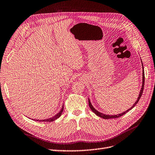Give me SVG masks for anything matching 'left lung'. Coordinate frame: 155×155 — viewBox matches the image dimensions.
<instances>
[{"label": "left lung", "instance_id": "left-lung-1", "mask_svg": "<svg viewBox=\"0 0 155 155\" xmlns=\"http://www.w3.org/2000/svg\"><path fill=\"white\" fill-rule=\"evenodd\" d=\"M142 70H143V71H142V88H141V90H140V91L139 95H138V98H137V101H136V102L134 103V104H133L130 109H128V110H126V111H124V112H122V113H121V114H117V115H106V114H103V113H101V112H99V111H97V110H96L94 108V106H92V104L91 102H90V99H88L89 107H90V109H91V110L94 112V113L95 114H96V115H97V116H99V117H101V118H103V119H115V118H118V117H121V116H122V115H124L125 114H126V113H127V111H130V110H131V109H133V108L135 107V106L137 104V103L138 102V101L140 100V97H141V96H142V93H143V87H144L145 76H144V70H143V64H142Z\"/></svg>", "mask_w": 155, "mask_h": 155}]
</instances>
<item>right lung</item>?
Instances as JSON below:
<instances>
[{"label": "right lung", "instance_id": "1", "mask_svg": "<svg viewBox=\"0 0 155 155\" xmlns=\"http://www.w3.org/2000/svg\"><path fill=\"white\" fill-rule=\"evenodd\" d=\"M63 108H64V104L62 106V108L60 110V111L58 112L57 114H56L55 115H54L53 117H51V118L49 119H42V120H36V119H32V120H34L36 121H40V122H52V121H54L56 119H57L58 118H59V117L61 115L62 113H63Z\"/></svg>", "mask_w": 155, "mask_h": 155}]
</instances>
